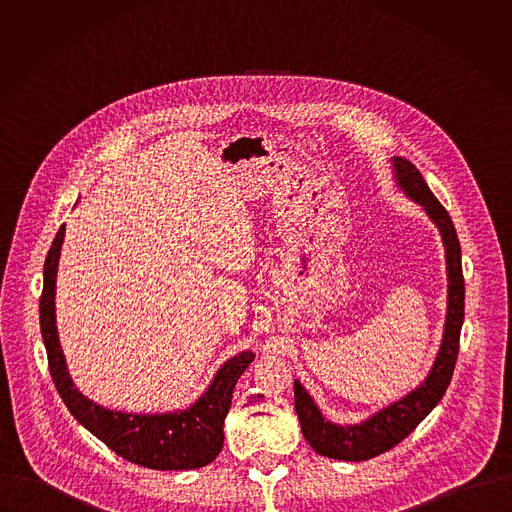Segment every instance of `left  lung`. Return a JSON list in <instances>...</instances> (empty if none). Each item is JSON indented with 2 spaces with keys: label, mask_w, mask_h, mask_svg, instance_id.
Wrapping results in <instances>:
<instances>
[{
  "label": "left lung",
  "mask_w": 512,
  "mask_h": 512,
  "mask_svg": "<svg viewBox=\"0 0 512 512\" xmlns=\"http://www.w3.org/2000/svg\"><path fill=\"white\" fill-rule=\"evenodd\" d=\"M392 163L400 189L428 213L441 232L447 264V317L443 341L428 378L408 396L370 416L363 424L337 426L327 422L299 380L293 382L295 412L303 438L319 455L343 461L372 459L408 438L443 398L459 353V333L465 315V282L461 270V246L455 226L416 165L404 157H394Z\"/></svg>",
  "instance_id": "1"
}]
</instances>
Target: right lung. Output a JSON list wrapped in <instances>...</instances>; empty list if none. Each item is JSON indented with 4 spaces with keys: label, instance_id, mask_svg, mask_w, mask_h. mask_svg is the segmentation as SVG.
I'll list each match as a JSON object with an SVG mask.
<instances>
[{
    "label": "right lung",
    "instance_id": "add662e5",
    "mask_svg": "<svg viewBox=\"0 0 512 512\" xmlns=\"http://www.w3.org/2000/svg\"><path fill=\"white\" fill-rule=\"evenodd\" d=\"M65 230L63 224L45 260L39 319L49 370L69 412L92 436L136 465L157 471L199 469L209 465L224 443L222 426L230 410L234 386L256 355L244 351L226 361L207 392L191 408L181 412L124 414L94 404L74 388L57 333L55 288Z\"/></svg>",
    "mask_w": 512,
    "mask_h": 512
}]
</instances>
